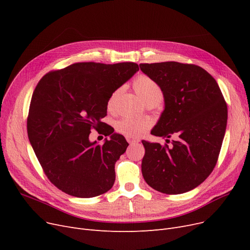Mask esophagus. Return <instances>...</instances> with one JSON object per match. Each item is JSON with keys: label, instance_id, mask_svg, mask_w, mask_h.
Returning a JSON list of instances; mask_svg holds the SVG:
<instances>
[{"label": "esophagus", "instance_id": "esophagus-1", "mask_svg": "<svg viewBox=\"0 0 250 250\" xmlns=\"http://www.w3.org/2000/svg\"><path fill=\"white\" fill-rule=\"evenodd\" d=\"M126 141L129 143V144H135V143H139L140 140L137 139V138H133V137H126Z\"/></svg>", "mask_w": 250, "mask_h": 250}]
</instances>
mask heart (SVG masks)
Here are the masks:
<instances>
[{
    "label": "heart",
    "instance_id": "b5f03b06",
    "mask_svg": "<svg viewBox=\"0 0 250 250\" xmlns=\"http://www.w3.org/2000/svg\"><path fill=\"white\" fill-rule=\"evenodd\" d=\"M134 88L137 94L145 102L153 99H162V91L160 87L147 76H139L134 81ZM120 92L121 89H117L110 95L107 102L108 109L113 108L114 102L117 96L120 95ZM149 126V122L132 116H125L116 123V129L118 132L128 137H139L145 133Z\"/></svg>",
    "mask_w": 250,
    "mask_h": 250
}]
</instances>
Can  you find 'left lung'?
I'll return each mask as SVG.
<instances>
[{"mask_svg":"<svg viewBox=\"0 0 250 250\" xmlns=\"http://www.w3.org/2000/svg\"><path fill=\"white\" fill-rule=\"evenodd\" d=\"M140 68L164 97V110L151 134L176 138L170 148L142 141L143 177L163 193L189 191L216 166L226 132L227 104L215 79L199 65L164 62L141 63Z\"/></svg>","mask_w":250,"mask_h":250,"instance_id":"8db88e82","label":"left lung"}]
</instances>
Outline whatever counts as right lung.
<instances>
[{"label": "right lung", "instance_id": "add662e5", "mask_svg": "<svg viewBox=\"0 0 250 250\" xmlns=\"http://www.w3.org/2000/svg\"><path fill=\"white\" fill-rule=\"evenodd\" d=\"M138 71L135 62H77L38 82L27 118L28 138L47 178L62 191L93 198L113 187L115 162L128 144L101 118L110 95ZM92 128L111 139L103 146L90 142Z\"/></svg>", "mask_w": 250, "mask_h": 250}]
</instances>
